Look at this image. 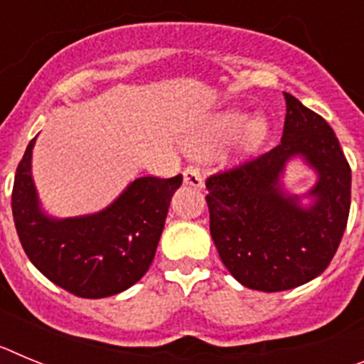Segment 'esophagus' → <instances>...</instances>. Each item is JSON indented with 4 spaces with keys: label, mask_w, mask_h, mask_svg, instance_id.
Instances as JSON below:
<instances>
[{
    "label": "esophagus",
    "mask_w": 364,
    "mask_h": 364,
    "mask_svg": "<svg viewBox=\"0 0 364 364\" xmlns=\"http://www.w3.org/2000/svg\"><path fill=\"white\" fill-rule=\"evenodd\" d=\"M184 184L186 186H191L195 189H202L204 188V182H202V176L200 171H198L197 167H186L184 169Z\"/></svg>",
    "instance_id": "obj_1"
}]
</instances>
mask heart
Wrapping results in <instances>:
<instances>
[{
  "mask_svg": "<svg viewBox=\"0 0 364 364\" xmlns=\"http://www.w3.org/2000/svg\"><path fill=\"white\" fill-rule=\"evenodd\" d=\"M244 122H246V112L242 111L218 112L205 124L200 134L195 138V146L198 149H213V147L226 144L237 134L235 144H237L239 153H253L264 144L266 136H268V124H266L264 118H253L242 126ZM240 127H243L242 130Z\"/></svg>",
  "mask_w": 364,
  "mask_h": 364,
  "instance_id": "1",
  "label": "heart"
}]
</instances>
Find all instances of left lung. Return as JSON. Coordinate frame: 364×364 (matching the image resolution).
<instances>
[{"instance_id":"obj_1","label":"left lung","mask_w":364,"mask_h":364,"mask_svg":"<svg viewBox=\"0 0 364 364\" xmlns=\"http://www.w3.org/2000/svg\"><path fill=\"white\" fill-rule=\"evenodd\" d=\"M281 144L205 178L211 239L240 284L260 291L291 290L324 272L346 230L352 171L333 129L321 114L284 92ZM302 154L320 173L302 210L278 188L284 164Z\"/></svg>"}]
</instances>
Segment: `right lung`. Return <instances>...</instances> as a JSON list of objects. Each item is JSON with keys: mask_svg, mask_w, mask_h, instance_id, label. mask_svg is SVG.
Here are the masks:
<instances>
[{"mask_svg": "<svg viewBox=\"0 0 364 364\" xmlns=\"http://www.w3.org/2000/svg\"><path fill=\"white\" fill-rule=\"evenodd\" d=\"M19 160L12 215L31 262L63 290L83 299L120 294L146 275L182 175L142 176L114 204L89 217L53 220L38 208L31 178L32 146Z\"/></svg>", "mask_w": 364, "mask_h": 364, "instance_id": "right-lung-1", "label": "right lung"}]
</instances>
